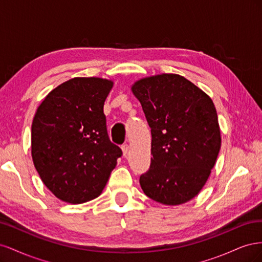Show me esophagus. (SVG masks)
Here are the masks:
<instances>
[{"instance_id":"obj_1","label":"esophagus","mask_w":262,"mask_h":262,"mask_svg":"<svg viewBox=\"0 0 262 262\" xmlns=\"http://www.w3.org/2000/svg\"><path fill=\"white\" fill-rule=\"evenodd\" d=\"M122 153H123V156H126L129 153V145L128 144H123L122 145Z\"/></svg>"}]
</instances>
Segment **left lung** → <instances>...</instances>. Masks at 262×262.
Wrapping results in <instances>:
<instances>
[{"mask_svg": "<svg viewBox=\"0 0 262 262\" xmlns=\"http://www.w3.org/2000/svg\"><path fill=\"white\" fill-rule=\"evenodd\" d=\"M131 91L152 133L143 192L166 205L186 203L201 191L221 148L215 106L199 87L178 74L141 78Z\"/></svg>", "mask_w": 262, "mask_h": 262, "instance_id": "obj_1", "label": "left lung"}]
</instances>
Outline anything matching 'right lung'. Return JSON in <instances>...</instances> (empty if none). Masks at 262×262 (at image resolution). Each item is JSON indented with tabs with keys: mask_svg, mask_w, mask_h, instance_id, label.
I'll return each mask as SVG.
<instances>
[{
	"mask_svg": "<svg viewBox=\"0 0 262 262\" xmlns=\"http://www.w3.org/2000/svg\"><path fill=\"white\" fill-rule=\"evenodd\" d=\"M114 82L74 77L55 87L31 124V157L45 186L58 199L81 204L104 190L120 147L109 140L105 100Z\"/></svg>",
	"mask_w": 262,
	"mask_h": 262,
	"instance_id": "right-lung-1",
	"label": "right lung"
}]
</instances>
